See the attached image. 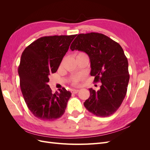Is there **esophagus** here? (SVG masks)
Masks as SVG:
<instances>
[{
    "label": "esophagus",
    "instance_id": "1",
    "mask_svg": "<svg viewBox=\"0 0 150 150\" xmlns=\"http://www.w3.org/2000/svg\"><path fill=\"white\" fill-rule=\"evenodd\" d=\"M79 91V90H78V89H72V91H71L72 93H74V94L78 93Z\"/></svg>",
    "mask_w": 150,
    "mask_h": 150
}]
</instances>
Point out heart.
<instances>
[{"label": "heart", "mask_w": 150, "mask_h": 150, "mask_svg": "<svg viewBox=\"0 0 150 150\" xmlns=\"http://www.w3.org/2000/svg\"><path fill=\"white\" fill-rule=\"evenodd\" d=\"M84 54V53L79 52L77 54V55H79V54ZM82 78H83V76L81 75L74 76L73 77H72V78H71V83L73 85H78L81 81V80L82 79Z\"/></svg>", "instance_id": "obj_1"}]
</instances>
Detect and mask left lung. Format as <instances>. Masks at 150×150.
<instances>
[{"label": "left lung", "instance_id": "obj_1", "mask_svg": "<svg viewBox=\"0 0 150 150\" xmlns=\"http://www.w3.org/2000/svg\"><path fill=\"white\" fill-rule=\"evenodd\" d=\"M70 49L88 54L90 74L94 76V83H101L97 91L89 89L90 96L84 103L85 108L97 116H111L123 101L129 83L128 62L123 49L108 36L96 33L78 34Z\"/></svg>", "mask_w": 150, "mask_h": 150}]
</instances>
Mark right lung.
Listing matches in <instances>:
<instances>
[{"instance_id": "1", "label": "right lung", "mask_w": 150, "mask_h": 150, "mask_svg": "<svg viewBox=\"0 0 150 150\" xmlns=\"http://www.w3.org/2000/svg\"><path fill=\"white\" fill-rule=\"evenodd\" d=\"M76 36H45L31 43L22 54L18 68L21 91L30 112L40 120L54 121L65 112L71 92L63 88L53 94L47 83Z\"/></svg>"}]
</instances>
